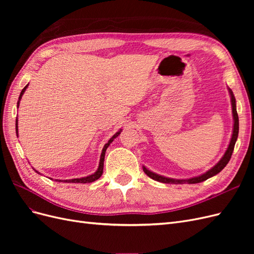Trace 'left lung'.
<instances>
[{
	"label": "left lung",
	"instance_id": "8db88e82",
	"mask_svg": "<svg viewBox=\"0 0 254 254\" xmlns=\"http://www.w3.org/2000/svg\"><path fill=\"white\" fill-rule=\"evenodd\" d=\"M229 93L231 95V104H232V113H233V119H234V126H233V133H232V137H231V141H230V144L228 146V148L225 152L224 157L220 159L219 162L215 165L214 167H212L210 171H207L205 174L201 175V176H198V177H194V178H190V179H172V178H166V177L163 176H160L157 175L155 173L150 172L149 170H147L145 166H143V171L144 173L147 175L149 178L159 181V182H162V183H173V184H183V183H189V184H193V183H199V182H202L205 181L206 179L211 178V177L217 175L219 172H221L224 170L225 166L228 164V162L231 159L232 156V152L234 150V145L235 142L237 140V136H238V115H237V111H236V102H235V97L233 95V92L231 91V89H229Z\"/></svg>",
	"mask_w": 254,
	"mask_h": 254
}]
</instances>
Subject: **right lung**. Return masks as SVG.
<instances>
[{
    "instance_id": "1",
    "label": "right lung",
    "mask_w": 254,
    "mask_h": 254,
    "mask_svg": "<svg viewBox=\"0 0 254 254\" xmlns=\"http://www.w3.org/2000/svg\"><path fill=\"white\" fill-rule=\"evenodd\" d=\"M28 86V84H27ZM27 86H25L24 88L22 89V91H21V93H20V96H19V102H18V107H19V103H20V101H21V97H22V95H23V93H24L25 92V90H26V88H27ZM16 131H17V133H18V119H17V121H16ZM121 131H122V129L120 130V131H118L117 133H115L111 139L108 141V143L107 144H105V146H104V148H103V151H102V155H101V161H99V165H98V168H97V171L94 173V174H92V175H90V176H88V177H83V178H76V179H70V180H56V181H58V182H71V183H90V182H93V181H95V180H97L98 178H101V176L103 175V170H104V161H105V152H106V150H107V148H108V146L112 143V141L115 139V137L117 136H119V134L121 133ZM38 173V172H37Z\"/></svg>"
}]
</instances>
